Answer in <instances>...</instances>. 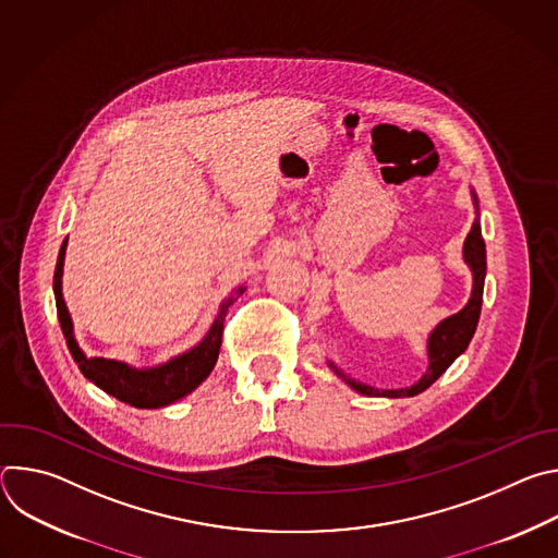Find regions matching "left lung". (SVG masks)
I'll return each mask as SVG.
<instances>
[{
  "label": "left lung",
  "instance_id": "obj_1",
  "mask_svg": "<svg viewBox=\"0 0 558 558\" xmlns=\"http://www.w3.org/2000/svg\"><path fill=\"white\" fill-rule=\"evenodd\" d=\"M472 205H474V222L470 227V233L463 241V263L468 265L472 274V291L463 308L457 313L444 317V320L428 333L426 340V353H428V366L426 373L411 386L407 388H375L371 384H364L349 373H344L336 362L327 360L329 368L353 390L360 395L368 397H413L424 392L437 377L446 373V368L468 349L476 323H480V313H482V300H484V282H486V243L482 238V222H480V198H476L474 190H470Z\"/></svg>",
  "mask_w": 558,
  "mask_h": 558
}]
</instances>
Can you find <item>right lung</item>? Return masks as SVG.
I'll return each instance as SVG.
<instances>
[{"instance_id": "1", "label": "right lung", "mask_w": 558, "mask_h": 558, "mask_svg": "<svg viewBox=\"0 0 558 558\" xmlns=\"http://www.w3.org/2000/svg\"><path fill=\"white\" fill-rule=\"evenodd\" d=\"M65 247H68V238L59 250L52 289H54L57 315H59V325H61L65 344H68L78 371L84 373L86 379L97 384L108 395L117 397L119 402H125L134 409H161V407H170V404L183 400L185 395H190L194 388H198L209 377V373L218 360V351H220V342H222L225 315H227L229 306L245 293V289H247L245 284H238L220 302L209 331L196 347H192L190 351H185L163 364H158V366L136 368V366H130L128 362H119V360L88 357L82 351V347L76 344L72 317H70V311H68L63 293H61Z\"/></svg>"}]
</instances>
